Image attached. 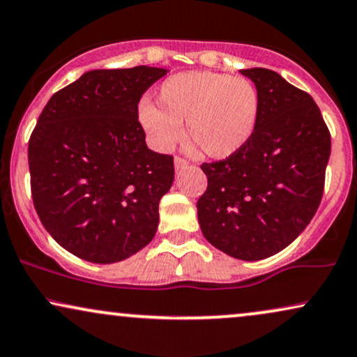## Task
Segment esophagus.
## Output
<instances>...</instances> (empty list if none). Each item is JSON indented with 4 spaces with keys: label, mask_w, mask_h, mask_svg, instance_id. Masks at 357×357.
I'll return each mask as SVG.
<instances>
[{
    "label": "esophagus",
    "mask_w": 357,
    "mask_h": 357,
    "mask_svg": "<svg viewBox=\"0 0 357 357\" xmlns=\"http://www.w3.org/2000/svg\"><path fill=\"white\" fill-rule=\"evenodd\" d=\"M187 167H188V162L185 160V158H182V157H175V170L180 172V170L187 169Z\"/></svg>",
    "instance_id": "1"
}]
</instances>
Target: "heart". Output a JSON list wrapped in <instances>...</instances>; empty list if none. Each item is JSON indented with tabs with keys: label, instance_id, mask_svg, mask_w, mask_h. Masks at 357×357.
<instances>
[{
	"label": "heart",
	"instance_id": "1",
	"mask_svg": "<svg viewBox=\"0 0 357 357\" xmlns=\"http://www.w3.org/2000/svg\"><path fill=\"white\" fill-rule=\"evenodd\" d=\"M259 116V92L252 81L212 71L175 74L157 91V105L142 102L140 124L158 149L185 137L212 158H225L252 139Z\"/></svg>",
	"mask_w": 357,
	"mask_h": 357
}]
</instances>
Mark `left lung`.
Segmentation results:
<instances>
[{"mask_svg": "<svg viewBox=\"0 0 357 357\" xmlns=\"http://www.w3.org/2000/svg\"><path fill=\"white\" fill-rule=\"evenodd\" d=\"M259 92L250 142L233 155L204 162L208 178L197 202L202 233L233 258L263 259L307 227L321 204L331 134L305 91L270 69H243Z\"/></svg>", "mask_w": 357, "mask_h": 357, "instance_id": "8db88e82", "label": "left lung"}]
</instances>
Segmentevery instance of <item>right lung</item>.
<instances>
[{
    "mask_svg": "<svg viewBox=\"0 0 357 357\" xmlns=\"http://www.w3.org/2000/svg\"><path fill=\"white\" fill-rule=\"evenodd\" d=\"M165 69H98L54 92L31 132V197L63 248L116 263L149 245L174 157L151 151L139 100Z\"/></svg>",
    "mask_w": 357,
    "mask_h": 357,
    "instance_id": "add662e5",
    "label": "right lung"
}]
</instances>
